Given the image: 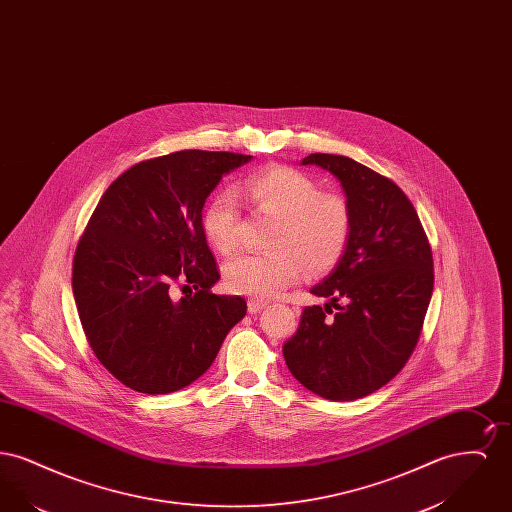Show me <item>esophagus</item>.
Returning <instances> with one entry per match:
<instances>
[{"mask_svg":"<svg viewBox=\"0 0 512 512\" xmlns=\"http://www.w3.org/2000/svg\"><path fill=\"white\" fill-rule=\"evenodd\" d=\"M267 305L268 301H265V299H257V297H249V299H247V309H249L251 315L263 311Z\"/></svg>","mask_w":512,"mask_h":512,"instance_id":"esophagus-1","label":"esophagus"}]
</instances>
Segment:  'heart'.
Returning a JSON list of instances; mask_svg holds the SVG:
<instances>
[{"instance_id":"1","label":"heart","mask_w":512,"mask_h":512,"mask_svg":"<svg viewBox=\"0 0 512 512\" xmlns=\"http://www.w3.org/2000/svg\"><path fill=\"white\" fill-rule=\"evenodd\" d=\"M251 207L274 219L267 253H247L224 265L228 290L272 297L293 284L301 270L320 276L336 267L351 232V211L338 194H322L317 182L290 167H270L242 186ZM240 209L236 195L220 192L201 215L207 242L222 255L238 245Z\"/></svg>"}]
</instances>
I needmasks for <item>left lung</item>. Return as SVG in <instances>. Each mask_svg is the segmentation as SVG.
Masks as SVG:
<instances>
[{
	"mask_svg": "<svg viewBox=\"0 0 512 512\" xmlns=\"http://www.w3.org/2000/svg\"><path fill=\"white\" fill-rule=\"evenodd\" d=\"M301 165L340 180L351 232L332 274L311 290L330 303L303 309L282 353L307 390L355 401L386 386L413 355L434 292L432 249L413 203L390 178L330 153H311ZM330 304L334 318L325 315Z\"/></svg>",
	"mask_w": 512,
	"mask_h": 512,
	"instance_id": "8db88e82",
	"label": "left lung"
}]
</instances>
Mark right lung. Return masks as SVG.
Here are the masks:
<instances>
[{
    "instance_id": "1",
    "label": "right lung",
    "mask_w": 512,
    "mask_h": 512,
    "mask_svg": "<svg viewBox=\"0 0 512 512\" xmlns=\"http://www.w3.org/2000/svg\"><path fill=\"white\" fill-rule=\"evenodd\" d=\"M251 161L184 149L147 159L101 195L73 261V292L99 363L130 390H182L213 365L245 317L240 295H215L220 278L201 211L222 176ZM196 293L172 302L170 286Z\"/></svg>"
}]
</instances>
